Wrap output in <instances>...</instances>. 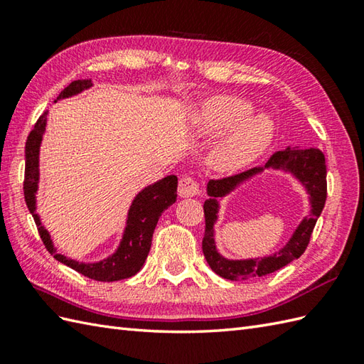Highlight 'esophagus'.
Instances as JSON below:
<instances>
[{
  "mask_svg": "<svg viewBox=\"0 0 364 364\" xmlns=\"http://www.w3.org/2000/svg\"><path fill=\"white\" fill-rule=\"evenodd\" d=\"M198 194H200V188L194 178L183 176L180 183H178V196L181 198H189V197H196Z\"/></svg>",
  "mask_w": 364,
  "mask_h": 364,
  "instance_id": "34e87169",
  "label": "esophagus"
}]
</instances>
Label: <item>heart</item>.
Listing matches in <instances>:
<instances>
[{"label":"heart","instance_id":"obj_1","mask_svg":"<svg viewBox=\"0 0 364 364\" xmlns=\"http://www.w3.org/2000/svg\"><path fill=\"white\" fill-rule=\"evenodd\" d=\"M250 112V105L231 95L208 98L192 117V128L202 136L227 131L214 146L211 162L220 172H237L267 150L275 127L269 115Z\"/></svg>","mask_w":364,"mask_h":364}]
</instances>
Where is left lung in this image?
<instances>
[{
  "mask_svg": "<svg viewBox=\"0 0 364 364\" xmlns=\"http://www.w3.org/2000/svg\"><path fill=\"white\" fill-rule=\"evenodd\" d=\"M264 169H280L289 173L309 194L311 211L301 221L294 233L282 249L261 259H243L231 260L223 257L215 245L213 225L218 220L220 200L238 188L242 183L260 174ZM327 168L323 153L318 149H301V146H286V150L277 151L270 156L264 167H255L235 176L223 180H211L206 184V194L210 198L203 205L205 210V237L203 255L208 264L215 274L227 280H249V278L264 277L275 270L289 264L294 259L300 258L305 252L313 233V228L318 222L327 198Z\"/></svg>",
  "mask_w": 364,
  "mask_h": 364,
  "instance_id": "8db88e82",
  "label": "left lung"
}]
</instances>
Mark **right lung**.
<instances>
[{
	"label": "right lung",
	"instance_id": "right-lung-1",
	"mask_svg": "<svg viewBox=\"0 0 364 364\" xmlns=\"http://www.w3.org/2000/svg\"><path fill=\"white\" fill-rule=\"evenodd\" d=\"M92 86L94 84H92L90 80L73 81L70 86H67L60 92L56 102L78 95L81 92L90 89ZM46 115H48V111L38 117L34 129L28 136L25 146V183H23L26 206L29 213L33 214L38 235H41L46 250L53 255L54 259H58L63 264L75 269L76 272L97 282H119L136 275L142 269L146 255L150 252L153 231L156 228L161 214L176 202L178 178L175 175H167L162 180L154 181L137 192V196L129 205L125 222L127 225L123 228L120 242L117 249L109 257L95 262H80L76 259L67 258L65 255L58 253V249L53 244L48 230L42 225L41 215L37 214V189L38 181H41L38 158H41V145L45 134Z\"/></svg>",
	"mask_w": 364,
	"mask_h": 364
}]
</instances>
